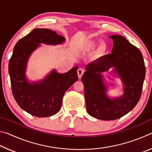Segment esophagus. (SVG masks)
I'll list each match as a JSON object with an SVG mask.
<instances>
[{
    "instance_id": "34e87169",
    "label": "esophagus",
    "mask_w": 152,
    "mask_h": 152,
    "mask_svg": "<svg viewBox=\"0 0 152 152\" xmlns=\"http://www.w3.org/2000/svg\"><path fill=\"white\" fill-rule=\"evenodd\" d=\"M77 74H78V78H81L82 76L83 75V74H84V70H82V69L80 68V69H78V71H77Z\"/></svg>"
}]
</instances>
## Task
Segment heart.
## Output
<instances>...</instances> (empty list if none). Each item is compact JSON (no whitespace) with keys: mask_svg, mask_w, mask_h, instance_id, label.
Masks as SVG:
<instances>
[{"mask_svg":"<svg viewBox=\"0 0 152 152\" xmlns=\"http://www.w3.org/2000/svg\"><path fill=\"white\" fill-rule=\"evenodd\" d=\"M96 43L94 42H90L88 43H87L86 45L85 46V48H84V50L86 51H91L92 50H94V48L96 47ZM106 45L104 44V43H101V44H100L99 45V47H98L97 50H96V53L98 55H102L103 54V53L105 52V51H106Z\"/></svg>","mask_w":152,"mask_h":152,"instance_id":"obj_1","label":"heart"}]
</instances>
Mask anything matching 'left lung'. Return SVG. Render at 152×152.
<instances>
[{"label":"left lung","mask_w":152,"mask_h":152,"mask_svg":"<svg viewBox=\"0 0 152 152\" xmlns=\"http://www.w3.org/2000/svg\"><path fill=\"white\" fill-rule=\"evenodd\" d=\"M110 54L98 58L86 66L82 77L84 86L86 110L98 119H119L137 104L142 92L145 67L140 50L124 37L113 35ZM122 80L124 94L120 97L107 96V86L102 73L110 68Z\"/></svg>","instance_id":"left-lung-1"}]
</instances>
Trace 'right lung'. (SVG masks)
I'll return each mask as SVG.
<instances>
[{"label": "right lung", "mask_w": 152, "mask_h": 152, "mask_svg": "<svg viewBox=\"0 0 152 152\" xmlns=\"http://www.w3.org/2000/svg\"><path fill=\"white\" fill-rule=\"evenodd\" d=\"M63 36L48 29H35L15 45L9 63L12 94L25 111L38 117H50L60 110L66 91L78 80L75 66L66 73L52 70L42 80L27 78V62L31 53L41 45L61 44Z\"/></svg>", "instance_id": "1"}]
</instances>
